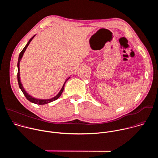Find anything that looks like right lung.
I'll return each instance as SVG.
<instances>
[{
    "instance_id": "1",
    "label": "right lung",
    "mask_w": 158,
    "mask_h": 158,
    "mask_svg": "<svg viewBox=\"0 0 158 158\" xmlns=\"http://www.w3.org/2000/svg\"><path fill=\"white\" fill-rule=\"evenodd\" d=\"M35 36V35H34L32 37H31V39L29 40V42L27 43L26 46L24 47V48L23 49H22V51L20 52V54H19V59H18V62H17V68H18L17 81H18V84H19V86L20 89H21L22 92L23 93V94H24V96H26V98H27V100H29L30 102H32V103H34V104H36L44 105V104H48V103H49V102H52V101H54L57 100V99L61 96V94H62V92H63V91H64L65 84V82H67V81L70 78V77H69V78H67V79L65 80V81L64 82V84H63V86H62V89H60V91H59V93L56 96H54V97L52 98H51V99H37V98H35L32 97V96H31L30 94H29L27 93V91H26L25 89L24 88V87H23V85H22V82H21V81H20V67H19V65H20V60H21L22 57H23V55H24V52H25V51H26L27 48L28 47V46L29 45L30 42H31V40L34 39V37Z\"/></svg>"
}]
</instances>
